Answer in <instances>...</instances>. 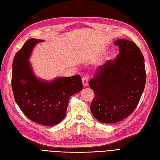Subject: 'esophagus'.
I'll list each match as a JSON object with an SVG mask.
<instances>
[{"mask_svg":"<svg viewBox=\"0 0 160 160\" xmlns=\"http://www.w3.org/2000/svg\"><path fill=\"white\" fill-rule=\"evenodd\" d=\"M82 82L84 87L88 86V78L87 77H83V78H82Z\"/></svg>","mask_w":160,"mask_h":160,"instance_id":"1","label":"esophagus"}]
</instances>
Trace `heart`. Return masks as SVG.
I'll return each instance as SVG.
<instances>
[{"instance_id": "1", "label": "heart", "mask_w": 160, "mask_h": 160, "mask_svg": "<svg viewBox=\"0 0 160 160\" xmlns=\"http://www.w3.org/2000/svg\"><path fill=\"white\" fill-rule=\"evenodd\" d=\"M110 58H111V56H110L109 55H108V56H107L106 57V59H109Z\"/></svg>"}]
</instances>
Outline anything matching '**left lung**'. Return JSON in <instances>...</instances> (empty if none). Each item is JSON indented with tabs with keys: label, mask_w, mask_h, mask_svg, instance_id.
Wrapping results in <instances>:
<instances>
[{
	"label": "left lung",
	"mask_w": 160,
	"mask_h": 160,
	"mask_svg": "<svg viewBox=\"0 0 160 160\" xmlns=\"http://www.w3.org/2000/svg\"><path fill=\"white\" fill-rule=\"evenodd\" d=\"M117 58L99 68L89 82L95 92L91 111L99 122L114 123L134 112L144 89L146 74L144 58L132 41L120 39Z\"/></svg>",
	"instance_id": "obj_1"
}]
</instances>
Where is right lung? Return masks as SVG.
Masks as SVG:
<instances>
[{
  "mask_svg": "<svg viewBox=\"0 0 160 160\" xmlns=\"http://www.w3.org/2000/svg\"><path fill=\"white\" fill-rule=\"evenodd\" d=\"M28 40L16 53L12 63V89L16 102L26 117L43 126H53L65 118L71 96L82 89L80 75L52 81L37 78L28 59L37 43Z\"/></svg>",
  "mask_w": 160,
  "mask_h": 160,
  "instance_id": "1",
  "label": "right lung"
}]
</instances>
